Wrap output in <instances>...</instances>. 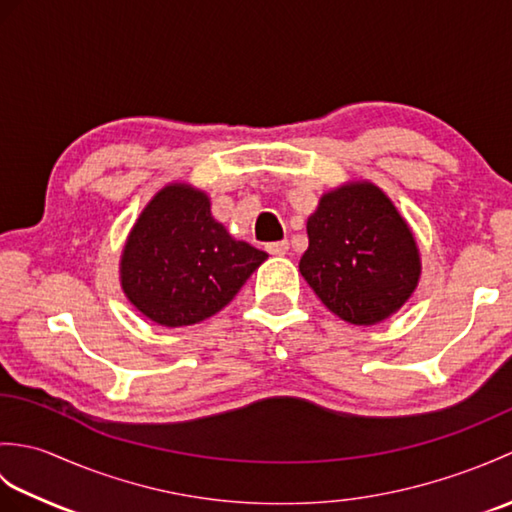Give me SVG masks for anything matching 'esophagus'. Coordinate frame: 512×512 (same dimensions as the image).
Returning <instances> with one entry per match:
<instances>
[{"instance_id":"esophagus-1","label":"esophagus","mask_w":512,"mask_h":512,"mask_svg":"<svg viewBox=\"0 0 512 512\" xmlns=\"http://www.w3.org/2000/svg\"><path fill=\"white\" fill-rule=\"evenodd\" d=\"M288 239H284V242H273V244H266V250L270 255H286L288 253Z\"/></svg>"}]
</instances>
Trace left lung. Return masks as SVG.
Here are the masks:
<instances>
[{
	"mask_svg": "<svg viewBox=\"0 0 512 512\" xmlns=\"http://www.w3.org/2000/svg\"><path fill=\"white\" fill-rule=\"evenodd\" d=\"M310 246L299 270L336 317L374 325L400 310L420 279L407 222L369 182L325 193L308 217Z\"/></svg>",
	"mask_w": 512,
	"mask_h": 512,
	"instance_id": "left-lung-1",
	"label": "left lung"
}]
</instances>
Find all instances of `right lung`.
<instances>
[{"label": "right lung", "mask_w": 512, "mask_h": 512, "mask_svg": "<svg viewBox=\"0 0 512 512\" xmlns=\"http://www.w3.org/2000/svg\"><path fill=\"white\" fill-rule=\"evenodd\" d=\"M266 257L213 220L202 191L169 184L147 204L127 239L121 281L145 317L180 328L231 303Z\"/></svg>", "instance_id": "1"}]
</instances>
